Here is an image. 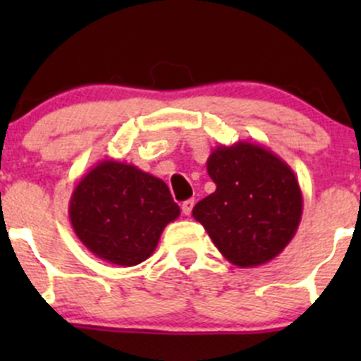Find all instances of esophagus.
Listing matches in <instances>:
<instances>
[{"instance_id": "34e87169", "label": "esophagus", "mask_w": 361, "mask_h": 361, "mask_svg": "<svg viewBox=\"0 0 361 361\" xmlns=\"http://www.w3.org/2000/svg\"><path fill=\"white\" fill-rule=\"evenodd\" d=\"M194 199H188V201H185L181 204V211H183V214H187V216H190L192 214V207H194Z\"/></svg>"}]
</instances>
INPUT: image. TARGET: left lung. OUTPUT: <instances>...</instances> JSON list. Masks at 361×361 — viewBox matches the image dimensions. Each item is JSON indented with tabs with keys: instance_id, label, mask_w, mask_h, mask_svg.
<instances>
[{
	"instance_id": "left-lung-1",
	"label": "left lung",
	"mask_w": 361,
	"mask_h": 361,
	"mask_svg": "<svg viewBox=\"0 0 361 361\" xmlns=\"http://www.w3.org/2000/svg\"><path fill=\"white\" fill-rule=\"evenodd\" d=\"M207 174L216 190L192 214L218 251L243 269L278 257L302 218V190L292 167L262 145L238 141L211 152Z\"/></svg>"
}]
</instances>
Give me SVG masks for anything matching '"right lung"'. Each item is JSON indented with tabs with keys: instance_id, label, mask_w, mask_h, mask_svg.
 <instances>
[{
	"instance_id": "obj_1",
	"label": "right lung",
	"mask_w": 361,
	"mask_h": 361,
	"mask_svg": "<svg viewBox=\"0 0 361 361\" xmlns=\"http://www.w3.org/2000/svg\"><path fill=\"white\" fill-rule=\"evenodd\" d=\"M68 211L82 245L122 267L152 257L166 225L180 216V206L160 178L113 159L101 160L83 174Z\"/></svg>"
}]
</instances>
